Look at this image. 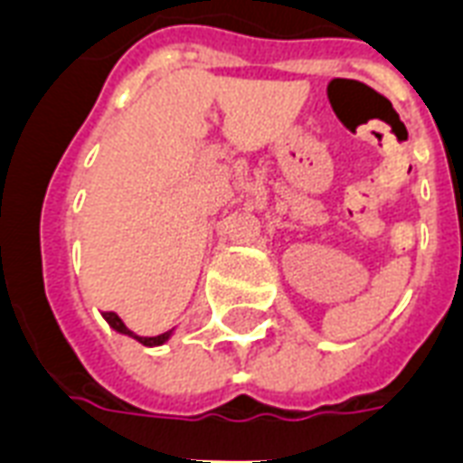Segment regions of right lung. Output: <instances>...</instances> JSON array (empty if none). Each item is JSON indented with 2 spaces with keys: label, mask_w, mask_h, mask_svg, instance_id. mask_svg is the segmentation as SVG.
I'll list each match as a JSON object with an SVG mask.
<instances>
[{
  "label": "right lung",
  "mask_w": 463,
  "mask_h": 463,
  "mask_svg": "<svg viewBox=\"0 0 463 463\" xmlns=\"http://www.w3.org/2000/svg\"><path fill=\"white\" fill-rule=\"evenodd\" d=\"M103 317L108 319V324H110L112 329L119 331V334H127V336L137 338V341H139V344H144V345H160V344H165L167 338H170V331H165V334H158V336H137L134 331L127 329L125 322H122V319H119L115 312H103Z\"/></svg>",
  "instance_id": "1"
}]
</instances>
